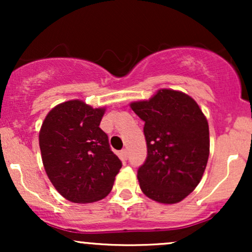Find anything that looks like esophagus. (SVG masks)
Here are the masks:
<instances>
[{
    "label": "esophagus",
    "mask_w": 252,
    "mask_h": 252,
    "mask_svg": "<svg viewBox=\"0 0 252 252\" xmlns=\"http://www.w3.org/2000/svg\"><path fill=\"white\" fill-rule=\"evenodd\" d=\"M120 158H122V160L126 161V158H128V150H126V149L121 150V153H120Z\"/></svg>",
    "instance_id": "1"
}]
</instances>
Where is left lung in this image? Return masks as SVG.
Segmentation results:
<instances>
[{
	"label": "left lung",
	"instance_id": "8db88e82",
	"mask_svg": "<svg viewBox=\"0 0 252 252\" xmlns=\"http://www.w3.org/2000/svg\"><path fill=\"white\" fill-rule=\"evenodd\" d=\"M130 108L144 122L148 156L138 168L141 190L152 200L176 204L200 182L210 155V131L198 103L185 92L160 89Z\"/></svg>",
	"mask_w": 252,
	"mask_h": 252
}]
</instances>
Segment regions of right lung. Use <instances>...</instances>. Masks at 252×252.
<instances>
[{"label": "right lung", "instance_id": "1", "mask_svg": "<svg viewBox=\"0 0 252 252\" xmlns=\"http://www.w3.org/2000/svg\"><path fill=\"white\" fill-rule=\"evenodd\" d=\"M105 110L72 99L58 104L43 120L39 132L43 167L54 189L68 201L102 200L122 167L99 128Z\"/></svg>", "mask_w": 252, "mask_h": 252}]
</instances>
